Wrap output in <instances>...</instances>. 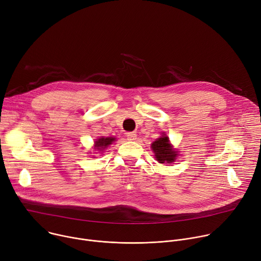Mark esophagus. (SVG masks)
Returning <instances> with one entry per match:
<instances>
[{
    "instance_id": "1",
    "label": "esophagus",
    "mask_w": 261,
    "mask_h": 261,
    "mask_svg": "<svg viewBox=\"0 0 261 261\" xmlns=\"http://www.w3.org/2000/svg\"><path fill=\"white\" fill-rule=\"evenodd\" d=\"M126 136H127L128 140H131V141H134V140L137 139V135H136L135 132H128V133L126 134Z\"/></svg>"
}]
</instances>
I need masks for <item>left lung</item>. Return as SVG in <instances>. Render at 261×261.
I'll list each match as a JSON object with an SVG mask.
<instances>
[{
    "label": "left lung",
    "mask_w": 261,
    "mask_h": 261,
    "mask_svg": "<svg viewBox=\"0 0 261 261\" xmlns=\"http://www.w3.org/2000/svg\"><path fill=\"white\" fill-rule=\"evenodd\" d=\"M151 146L155 154V158L159 163H172L175 161L177 151L173 150L172 145L169 142V138L165 134L155 140Z\"/></svg>",
    "instance_id": "8db88e82"
}]
</instances>
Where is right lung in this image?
<instances>
[{
  "label": "right lung",
  "mask_w": 261,
  "mask_h": 261,
  "mask_svg": "<svg viewBox=\"0 0 261 261\" xmlns=\"http://www.w3.org/2000/svg\"><path fill=\"white\" fill-rule=\"evenodd\" d=\"M115 140H116L115 137H100L95 141V148H97L98 151L102 152L103 150H105V148L109 144L113 143Z\"/></svg>",
  "instance_id": "obj_1"
}]
</instances>
